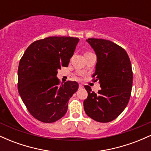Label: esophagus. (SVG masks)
I'll use <instances>...</instances> for the list:
<instances>
[{
  "label": "esophagus",
  "mask_w": 151,
  "mask_h": 151,
  "mask_svg": "<svg viewBox=\"0 0 151 151\" xmlns=\"http://www.w3.org/2000/svg\"><path fill=\"white\" fill-rule=\"evenodd\" d=\"M83 87H84V86H83L82 84H79V89H82Z\"/></svg>",
  "instance_id": "1"
}]
</instances>
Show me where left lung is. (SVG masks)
<instances>
[{
  "label": "left lung",
  "instance_id": "8db88e82",
  "mask_svg": "<svg viewBox=\"0 0 151 151\" xmlns=\"http://www.w3.org/2000/svg\"><path fill=\"white\" fill-rule=\"evenodd\" d=\"M86 42L96 55V70L92 77L95 81H99L101 89L96 93L89 86H84L88 92L84 101V111L94 121L110 122L122 113L129 103L133 84L131 61L126 50L111 41L89 38Z\"/></svg>",
  "mask_w": 151,
  "mask_h": 151
}]
</instances>
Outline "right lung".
Returning a JSON list of instances; mask_svg holds the SVG:
<instances>
[{
	"label": "right lung",
	"instance_id": "1",
	"mask_svg": "<svg viewBox=\"0 0 151 151\" xmlns=\"http://www.w3.org/2000/svg\"><path fill=\"white\" fill-rule=\"evenodd\" d=\"M79 40L49 37L32 42L20 59L18 92L30 114L44 123L55 122L65 115L69 99L79 88L77 81L60 84L58 70L68 67Z\"/></svg>",
	"mask_w": 151,
	"mask_h": 151
}]
</instances>
